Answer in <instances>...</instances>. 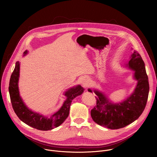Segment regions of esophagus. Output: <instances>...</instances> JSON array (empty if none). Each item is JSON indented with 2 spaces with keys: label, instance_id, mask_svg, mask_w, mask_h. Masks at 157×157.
<instances>
[{
  "label": "esophagus",
  "instance_id": "esophagus-1",
  "mask_svg": "<svg viewBox=\"0 0 157 157\" xmlns=\"http://www.w3.org/2000/svg\"><path fill=\"white\" fill-rule=\"evenodd\" d=\"M89 84H90V80L88 78H83L81 79V84L83 87H87L89 86Z\"/></svg>",
  "mask_w": 157,
  "mask_h": 157
}]
</instances>
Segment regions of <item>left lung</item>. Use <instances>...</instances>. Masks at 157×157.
Wrapping results in <instances>:
<instances>
[{"mask_svg":"<svg viewBox=\"0 0 157 157\" xmlns=\"http://www.w3.org/2000/svg\"><path fill=\"white\" fill-rule=\"evenodd\" d=\"M125 65L134 71L133 78L137 81L133 92L128 98L114 103L102 91L93 89L97 101L91 111V117L96 124L110 129L123 128L136 121L142 114L148 99V79L141 56L134 51ZM87 90L93 93L91 89Z\"/></svg>","mask_w":157,"mask_h":157,"instance_id":"left-lung-1","label":"left lung"}]
</instances>
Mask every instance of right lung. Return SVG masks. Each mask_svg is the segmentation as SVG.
I'll return each mask as SVG.
<instances>
[{
	"mask_svg": "<svg viewBox=\"0 0 157 157\" xmlns=\"http://www.w3.org/2000/svg\"><path fill=\"white\" fill-rule=\"evenodd\" d=\"M28 53L26 50L24 56ZM20 76V63L17 61L15 69L11 75L9 82V91L11 103L14 112L18 117L27 125L40 130H52L59 126L68 117L70 108L73 99L82 94L84 88L81 85L72 87L64 93L66 97L61 108L50 117L44 116L29 109L22 100L18 89Z\"/></svg>",
	"mask_w": 157,
	"mask_h": 157,
	"instance_id": "obj_1",
	"label": "right lung"
}]
</instances>
